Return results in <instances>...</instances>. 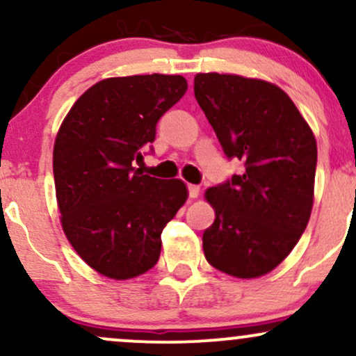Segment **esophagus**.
<instances>
[{"mask_svg": "<svg viewBox=\"0 0 356 356\" xmlns=\"http://www.w3.org/2000/svg\"><path fill=\"white\" fill-rule=\"evenodd\" d=\"M199 194H201V187L194 186V184H191V186H189V197L191 199H197Z\"/></svg>", "mask_w": 356, "mask_h": 356, "instance_id": "obj_1", "label": "esophagus"}]
</instances>
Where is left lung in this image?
Instances as JSON below:
<instances>
[{
  "mask_svg": "<svg viewBox=\"0 0 356 356\" xmlns=\"http://www.w3.org/2000/svg\"><path fill=\"white\" fill-rule=\"evenodd\" d=\"M194 93L227 157L244 162L243 174L204 194L216 212L204 256L229 276H264L308 226L316 138L288 93L266 80L197 73Z\"/></svg>",
  "mask_w": 356,
  "mask_h": 356,
  "instance_id": "left-lung-1",
  "label": "left lung"
}]
</instances>
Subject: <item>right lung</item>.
I'll return each mask as SVG.
<instances>
[{
    "label": "right lung",
    "mask_w": 356,
    "mask_h": 356,
    "mask_svg": "<svg viewBox=\"0 0 356 356\" xmlns=\"http://www.w3.org/2000/svg\"><path fill=\"white\" fill-rule=\"evenodd\" d=\"M186 92L181 75L112 76L90 87L61 122L53 145L60 222L102 276L124 281L152 269L162 229L189 197L181 179H155L132 165Z\"/></svg>",
    "instance_id": "1"
}]
</instances>
